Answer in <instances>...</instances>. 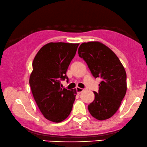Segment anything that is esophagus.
<instances>
[{"mask_svg": "<svg viewBox=\"0 0 147 147\" xmlns=\"http://www.w3.org/2000/svg\"><path fill=\"white\" fill-rule=\"evenodd\" d=\"M76 91H77V93L78 94H80L81 92H82L84 91V89H83V88L77 87V88H76Z\"/></svg>", "mask_w": 147, "mask_h": 147, "instance_id": "obj_1", "label": "esophagus"}]
</instances>
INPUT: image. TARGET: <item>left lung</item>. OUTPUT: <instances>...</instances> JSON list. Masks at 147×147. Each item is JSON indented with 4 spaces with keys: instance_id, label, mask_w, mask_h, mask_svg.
<instances>
[{
    "instance_id": "left-lung-1",
    "label": "left lung",
    "mask_w": 147,
    "mask_h": 147,
    "mask_svg": "<svg viewBox=\"0 0 147 147\" xmlns=\"http://www.w3.org/2000/svg\"><path fill=\"white\" fill-rule=\"evenodd\" d=\"M94 78L99 77L98 92L88 106L94 118L104 121L117 112L127 92V75L121 61L113 51L98 42H84L78 50Z\"/></svg>"
}]
</instances>
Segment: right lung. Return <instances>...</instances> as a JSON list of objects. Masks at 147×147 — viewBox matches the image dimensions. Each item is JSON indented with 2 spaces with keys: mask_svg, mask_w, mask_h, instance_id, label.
<instances>
[{
  "mask_svg": "<svg viewBox=\"0 0 147 147\" xmlns=\"http://www.w3.org/2000/svg\"><path fill=\"white\" fill-rule=\"evenodd\" d=\"M79 44L50 42L40 49L33 61L29 84L43 116L54 123L63 121L72 111L77 92L61 88Z\"/></svg>",
  "mask_w": 147,
  "mask_h": 147,
  "instance_id": "right-lung-1",
  "label": "right lung"
}]
</instances>
